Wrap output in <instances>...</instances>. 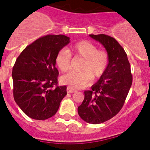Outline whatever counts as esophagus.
Listing matches in <instances>:
<instances>
[{"label": "esophagus", "instance_id": "34e87169", "mask_svg": "<svg viewBox=\"0 0 150 150\" xmlns=\"http://www.w3.org/2000/svg\"><path fill=\"white\" fill-rule=\"evenodd\" d=\"M67 92L68 93H75V91H74V90L71 89L70 87H67Z\"/></svg>", "mask_w": 150, "mask_h": 150}]
</instances>
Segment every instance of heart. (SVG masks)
<instances>
[{"mask_svg": "<svg viewBox=\"0 0 150 150\" xmlns=\"http://www.w3.org/2000/svg\"><path fill=\"white\" fill-rule=\"evenodd\" d=\"M70 55L84 58L80 72H70L61 78L63 84L71 89L77 90L90 84L92 77L101 76L108 64V55L104 50H98L97 47L88 41H80L67 49L61 50L57 54L55 64L61 72H66L70 67Z\"/></svg>", "mask_w": 150, "mask_h": 150, "instance_id": "obj_1", "label": "heart"}]
</instances>
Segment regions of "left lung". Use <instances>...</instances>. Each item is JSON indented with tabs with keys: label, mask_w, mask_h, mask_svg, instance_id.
<instances>
[{
	"label": "left lung",
	"mask_w": 150,
	"mask_h": 150,
	"mask_svg": "<svg viewBox=\"0 0 150 150\" xmlns=\"http://www.w3.org/2000/svg\"><path fill=\"white\" fill-rule=\"evenodd\" d=\"M89 36L105 49L108 64L100 79L91 86V91L84 92V100L78 112L83 120L98 124L120 111L132 86V75L127 55L114 38L105 34Z\"/></svg>",
	"instance_id": "8db88e82"
}]
</instances>
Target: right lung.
I'll list each match as a JSON object with an SVG mask.
<instances>
[{"label":"right lung","instance_id":"1","mask_svg":"<svg viewBox=\"0 0 150 150\" xmlns=\"http://www.w3.org/2000/svg\"><path fill=\"white\" fill-rule=\"evenodd\" d=\"M70 43L64 35H47L27 46L16 60L12 71L13 98L25 114L45 120L57 111L67 95V87L57 86L55 67L57 53Z\"/></svg>","mask_w":150,"mask_h":150}]
</instances>
